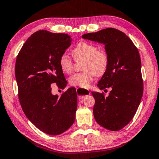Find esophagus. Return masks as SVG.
Listing matches in <instances>:
<instances>
[{
  "label": "esophagus",
  "instance_id": "34e87169",
  "mask_svg": "<svg viewBox=\"0 0 159 159\" xmlns=\"http://www.w3.org/2000/svg\"><path fill=\"white\" fill-rule=\"evenodd\" d=\"M76 90H77L78 96H79V98H80V99H83V98L86 97L87 95L90 94V92L89 90L82 89H77Z\"/></svg>",
  "mask_w": 159,
  "mask_h": 159
}]
</instances>
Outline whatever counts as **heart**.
Here are the masks:
<instances>
[{"label": "heart", "mask_w": 159, "mask_h": 159, "mask_svg": "<svg viewBox=\"0 0 159 159\" xmlns=\"http://www.w3.org/2000/svg\"><path fill=\"white\" fill-rule=\"evenodd\" d=\"M72 54L75 61L84 60L82 69L84 71L75 73L69 78L70 85L86 89L93 81V77L102 76L107 70L110 58L105 49H98L94 44L88 42H80L72 49ZM59 66L65 74H70L74 67V60L66 54L59 58Z\"/></svg>", "instance_id": "1"}]
</instances>
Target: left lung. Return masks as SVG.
I'll use <instances>...</instances> for the list:
<instances>
[{
    "label": "left lung",
    "instance_id": "1",
    "mask_svg": "<svg viewBox=\"0 0 159 159\" xmlns=\"http://www.w3.org/2000/svg\"><path fill=\"white\" fill-rule=\"evenodd\" d=\"M82 37L104 44L110 58L109 67L98 86L101 90L110 87L112 90L107 97L103 92H92L95 121L108 130H120L134 117L142 98L139 53L124 32L115 28L85 34Z\"/></svg>",
    "mask_w": 159,
    "mask_h": 159
}]
</instances>
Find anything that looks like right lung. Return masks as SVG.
Segmentation results:
<instances>
[{
	"mask_svg": "<svg viewBox=\"0 0 159 159\" xmlns=\"http://www.w3.org/2000/svg\"><path fill=\"white\" fill-rule=\"evenodd\" d=\"M64 33L39 30L32 34L17 54L15 73L20 103L35 127L50 135L62 134L74 124L77 93L70 88L61 96L52 93L51 85L64 89L66 80L59 58L70 45Z\"/></svg>",
	"mask_w": 159,
	"mask_h": 159,
	"instance_id": "add662e5",
	"label": "right lung"
}]
</instances>
